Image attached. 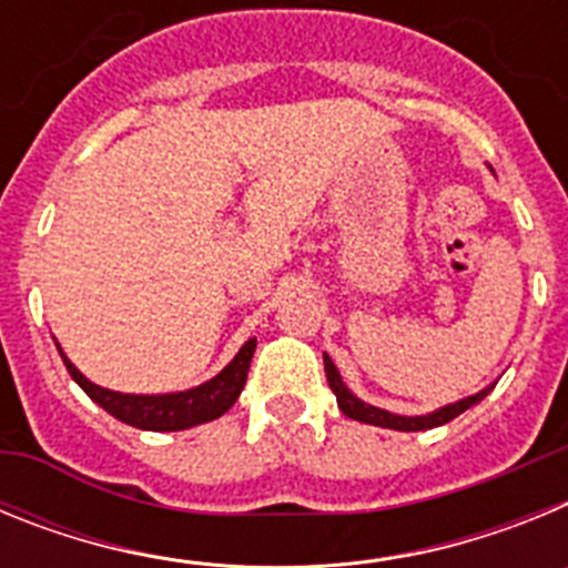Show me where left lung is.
Returning <instances> with one entry per match:
<instances>
[{"instance_id":"obj_1","label":"left lung","mask_w":568,"mask_h":568,"mask_svg":"<svg viewBox=\"0 0 568 568\" xmlns=\"http://www.w3.org/2000/svg\"><path fill=\"white\" fill-rule=\"evenodd\" d=\"M324 369H327L329 389H333L335 398H338L341 413H344L346 418L361 420V424L386 426V429H398V433H418V429H433V426L449 424V420L458 418L460 413H466L469 406H475L478 400H484L486 395H489V389H491V386H486V389H480L478 395L458 400V404L444 406V409H438V413L406 418V415H393V413H386V409H378V406H369V404H364V400L355 398V395L344 386V381H341L338 369H335V364H333V358H329V355H324Z\"/></svg>"}]
</instances>
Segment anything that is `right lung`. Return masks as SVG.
Masks as SVG:
<instances>
[{"label": "right lung", "mask_w": 568, "mask_h": 568, "mask_svg": "<svg viewBox=\"0 0 568 568\" xmlns=\"http://www.w3.org/2000/svg\"><path fill=\"white\" fill-rule=\"evenodd\" d=\"M59 346V344H57ZM62 353V349H59ZM255 353V338L241 346L239 355L224 366L222 373L215 375L207 384L187 389V393H173V395H122L104 386L90 384L77 366L70 364L68 355L62 353L64 366H68L70 378L82 386L90 398L102 406L104 413L119 418L122 424L135 426V429H150V433H179V429H190L195 424H207L224 415L235 398L244 389V381L250 373V361Z\"/></svg>", "instance_id": "right-lung-1"}]
</instances>
